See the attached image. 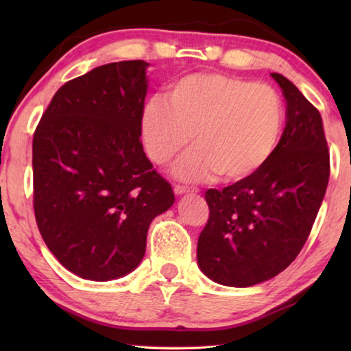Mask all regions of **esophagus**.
Segmentation results:
<instances>
[{"instance_id": "esophagus-1", "label": "esophagus", "mask_w": 351, "mask_h": 351, "mask_svg": "<svg viewBox=\"0 0 351 351\" xmlns=\"http://www.w3.org/2000/svg\"><path fill=\"white\" fill-rule=\"evenodd\" d=\"M174 193H176V195H185V193H198V190H196V189H189V186L176 185V186H174Z\"/></svg>"}]
</instances>
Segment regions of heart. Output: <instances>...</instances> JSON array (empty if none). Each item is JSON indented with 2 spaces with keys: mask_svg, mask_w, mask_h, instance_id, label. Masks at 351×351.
<instances>
[{
  "mask_svg": "<svg viewBox=\"0 0 351 351\" xmlns=\"http://www.w3.org/2000/svg\"><path fill=\"white\" fill-rule=\"evenodd\" d=\"M153 97L141 114V137L148 158L166 166L196 147L174 167L184 182H204L219 174L239 182L261 171L280 141L285 105L276 89L223 73H191Z\"/></svg>",
  "mask_w": 351,
  "mask_h": 351,
  "instance_id": "obj_1",
  "label": "heart"
}]
</instances>
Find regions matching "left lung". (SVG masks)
Segmentation results:
<instances>
[{
	"label": "left lung",
	"instance_id": "1",
	"mask_svg": "<svg viewBox=\"0 0 351 351\" xmlns=\"http://www.w3.org/2000/svg\"><path fill=\"white\" fill-rule=\"evenodd\" d=\"M286 99V128L270 160L247 179L210 189L198 267L209 280L249 287L294 262L313 227L329 182L323 119L304 94L271 73Z\"/></svg>",
	"mask_w": 351,
	"mask_h": 351
}]
</instances>
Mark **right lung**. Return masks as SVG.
Wrapping results in <instances>:
<instances>
[{
  "mask_svg": "<svg viewBox=\"0 0 351 351\" xmlns=\"http://www.w3.org/2000/svg\"><path fill=\"white\" fill-rule=\"evenodd\" d=\"M147 62H113L57 90L33 136V208L57 261L80 278L136 270L174 191L143 152Z\"/></svg>",
  "mask_w": 351,
  "mask_h": 351,
  "instance_id": "add662e5",
  "label": "right lung"
}]
</instances>
